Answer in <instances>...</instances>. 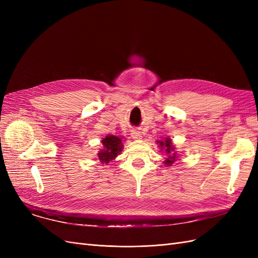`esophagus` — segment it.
I'll list each match as a JSON object with an SVG mask.
<instances>
[{
    "label": "esophagus",
    "instance_id": "34e87169",
    "mask_svg": "<svg viewBox=\"0 0 258 258\" xmlns=\"http://www.w3.org/2000/svg\"><path fill=\"white\" fill-rule=\"evenodd\" d=\"M131 137H132V139H135V140H140L142 138V135H141V132H140V131L134 130V131H131Z\"/></svg>",
    "mask_w": 258,
    "mask_h": 258
}]
</instances>
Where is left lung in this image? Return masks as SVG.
I'll return each instance as SVG.
<instances>
[{"instance_id":"left-lung-1","label":"left lung","mask_w":258,"mask_h":258,"mask_svg":"<svg viewBox=\"0 0 258 258\" xmlns=\"http://www.w3.org/2000/svg\"><path fill=\"white\" fill-rule=\"evenodd\" d=\"M158 143L160 144V146L165 147L166 153L169 155V157L166 159L165 163H166V165H168V166L172 165L173 161L175 160V155H176V154L173 152L174 148H173L172 146H171V141H170L169 139H166V141H158Z\"/></svg>"}]
</instances>
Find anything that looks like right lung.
<instances>
[{
    "mask_svg": "<svg viewBox=\"0 0 258 258\" xmlns=\"http://www.w3.org/2000/svg\"><path fill=\"white\" fill-rule=\"evenodd\" d=\"M104 150L99 152V159L102 163H108L113 160L122 150L121 139L115 136H107L102 140Z\"/></svg>",
    "mask_w": 258,
    "mask_h": 258,
    "instance_id": "add662e5",
    "label": "right lung"
}]
</instances>
